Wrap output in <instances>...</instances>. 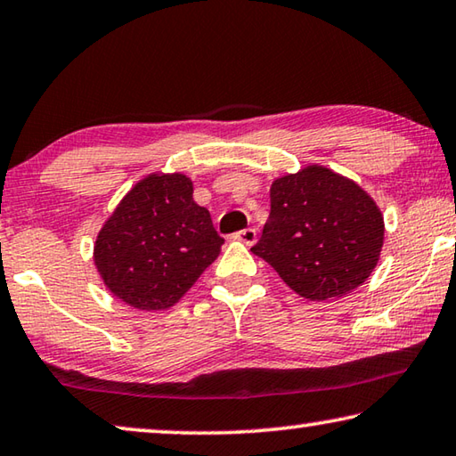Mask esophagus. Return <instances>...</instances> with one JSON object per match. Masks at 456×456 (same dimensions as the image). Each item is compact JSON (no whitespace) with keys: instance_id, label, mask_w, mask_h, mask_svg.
I'll use <instances>...</instances> for the list:
<instances>
[{"instance_id":"obj_1","label":"esophagus","mask_w":456,"mask_h":456,"mask_svg":"<svg viewBox=\"0 0 456 456\" xmlns=\"http://www.w3.org/2000/svg\"><path fill=\"white\" fill-rule=\"evenodd\" d=\"M237 241H241L245 245H254L257 241V231L256 229H243V231H237V233L233 235Z\"/></svg>"}]
</instances>
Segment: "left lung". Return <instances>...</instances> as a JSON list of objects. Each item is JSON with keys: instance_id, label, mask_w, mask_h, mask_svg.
<instances>
[{"instance_id": "left-lung-1", "label": "left lung", "mask_w": 456, "mask_h": 456, "mask_svg": "<svg viewBox=\"0 0 456 456\" xmlns=\"http://www.w3.org/2000/svg\"><path fill=\"white\" fill-rule=\"evenodd\" d=\"M270 216L251 248L296 294L329 300L371 276L384 245V216L353 180L306 166L273 180Z\"/></svg>"}]
</instances>
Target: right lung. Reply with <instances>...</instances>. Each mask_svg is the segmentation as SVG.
<instances>
[{
    "mask_svg": "<svg viewBox=\"0 0 456 456\" xmlns=\"http://www.w3.org/2000/svg\"><path fill=\"white\" fill-rule=\"evenodd\" d=\"M223 237L192 200L184 175L140 180L101 227L95 265L105 286L137 310H166L219 256Z\"/></svg>",
    "mask_w": 456,
    "mask_h": 456,
    "instance_id": "1",
    "label": "right lung"
}]
</instances>
